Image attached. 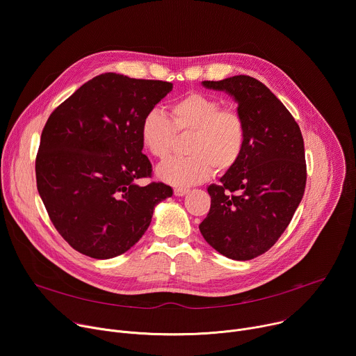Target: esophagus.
Masks as SVG:
<instances>
[{
  "label": "esophagus",
  "instance_id": "obj_1",
  "mask_svg": "<svg viewBox=\"0 0 356 356\" xmlns=\"http://www.w3.org/2000/svg\"><path fill=\"white\" fill-rule=\"evenodd\" d=\"M175 195H177V197H183V195H186L187 193H188V188H181V187H176L175 190Z\"/></svg>",
  "mask_w": 356,
  "mask_h": 356
}]
</instances>
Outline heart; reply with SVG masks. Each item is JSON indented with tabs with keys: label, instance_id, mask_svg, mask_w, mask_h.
Instances as JSON below:
<instances>
[{
	"label": "heart",
	"instance_id": "1",
	"mask_svg": "<svg viewBox=\"0 0 356 356\" xmlns=\"http://www.w3.org/2000/svg\"><path fill=\"white\" fill-rule=\"evenodd\" d=\"M149 154L165 161L177 136L190 135L187 158L172 159L158 169V176L173 186H191L207 180L213 172L227 173L241 161L246 146V122L235 108H222L211 95L191 91L169 107V118L149 111L139 128Z\"/></svg>",
	"mask_w": 356,
	"mask_h": 356
}]
</instances>
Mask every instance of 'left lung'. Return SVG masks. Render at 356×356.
I'll use <instances>...</instances> for the list:
<instances>
[{
  "label": "left lung",
  "instance_id": "left-lung-1",
  "mask_svg": "<svg viewBox=\"0 0 356 356\" xmlns=\"http://www.w3.org/2000/svg\"><path fill=\"white\" fill-rule=\"evenodd\" d=\"M202 86L228 92L243 115L246 146L220 184L200 232L221 255L249 261L269 250L290 224L306 188L301 131L282 101L259 80L234 76Z\"/></svg>",
  "mask_w": 356,
  "mask_h": 356
}]
</instances>
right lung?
Returning <instances> with one entry per match:
<instances>
[{"label":"right lung","mask_w":356,"mask_h":356,"mask_svg":"<svg viewBox=\"0 0 356 356\" xmlns=\"http://www.w3.org/2000/svg\"><path fill=\"white\" fill-rule=\"evenodd\" d=\"M173 88L161 80L104 73L84 83L42 131L35 172L39 195L63 239L94 259L131 249L156 204L173 190L152 176L140 122Z\"/></svg>","instance_id":"obj_1"}]
</instances>
